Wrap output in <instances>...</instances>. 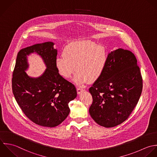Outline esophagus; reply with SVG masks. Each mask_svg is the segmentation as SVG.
Instances as JSON below:
<instances>
[{
    "mask_svg": "<svg viewBox=\"0 0 157 157\" xmlns=\"http://www.w3.org/2000/svg\"><path fill=\"white\" fill-rule=\"evenodd\" d=\"M84 90V89H82V88H81V87H78L77 88V92H78V94H80L82 92H83Z\"/></svg>",
    "mask_w": 157,
    "mask_h": 157,
    "instance_id": "34e87169",
    "label": "esophagus"
}]
</instances>
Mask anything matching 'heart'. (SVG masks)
Listing matches in <instances>:
<instances>
[{"instance_id": "heart-1", "label": "heart", "mask_w": 157, "mask_h": 157, "mask_svg": "<svg viewBox=\"0 0 157 157\" xmlns=\"http://www.w3.org/2000/svg\"><path fill=\"white\" fill-rule=\"evenodd\" d=\"M109 53L102 44L87 40L73 41L64 48L63 54L56 59L59 73L68 78L77 70L73 81L78 85L94 82L104 73L108 65Z\"/></svg>"}]
</instances>
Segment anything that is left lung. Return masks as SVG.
Masks as SVG:
<instances>
[{
  "label": "left lung",
  "mask_w": 157,
  "mask_h": 157,
  "mask_svg": "<svg viewBox=\"0 0 157 157\" xmlns=\"http://www.w3.org/2000/svg\"><path fill=\"white\" fill-rule=\"evenodd\" d=\"M142 90L143 79L134 54L122 48L111 51L104 73L89 88L93 98L90 115L106 128L120 125L136 106Z\"/></svg>",
  "instance_id": "left-lung-1"
}]
</instances>
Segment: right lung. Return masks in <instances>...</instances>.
Wrapping results in <instances>:
<instances>
[{
  "label": "right lung",
  "mask_w": 157,
  "mask_h": 157,
  "mask_svg": "<svg viewBox=\"0 0 157 157\" xmlns=\"http://www.w3.org/2000/svg\"><path fill=\"white\" fill-rule=\"evenodd\" d=\"M48 41L21 49L13 73L12 90L24 114L35 124L46 127L60 124L68 116V103L77 96L75 86L59 73L56 65L57 50ZM35 52L47 66L38 78H32L25 71L28 64L26 56Z\"/></svg>",
  "instance_id": "right-lung-1"
}]
</instances>
